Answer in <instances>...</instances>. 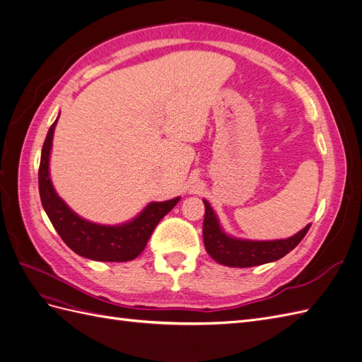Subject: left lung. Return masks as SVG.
Here are the masks:
<instances>
[{"instance_id":"left-lung-1","label":"left lung","mask_w":362,"mask_h":362,"mask_svg":"<svg viewBox=\"0 0 362 362\" xmlns=\"http://www.w3.org/2000/svg\"><path fill=\"white\" fill-rule=\"evenodd\" d=\"M205 217H204V245L213 259L218 264L228 267H254L266 264V262L276 261L286 257L290 250L300 243V240L308 233L311 226L306 225L302 231L286 240H272V242H252V240H240L226 235L217 217L206 201Z\"/></svg>"}]
</instances>
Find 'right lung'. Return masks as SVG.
Masks as SVG:
<instances>
[{
  "label": "right lung",
  "instance_id": "1",
  "mask_svg": "<svg viewBox=\"0 0 362 362\" xmlns=\"http://www.w3.org/2000/svg\"><path fill=\"white\" fill-rule=\"evenodd\" d=\"M57 119L49 127L47 139L43 141L39 166L40 201L52 226L56 228L63 242L80 257L110 262L134 259L146 247L158 222L178 204L180 198L151 202L136 218L124 225L107 226L84 221L59 198L49 178V154Z\"/></svg>",
  "mask_w": 362,
  "mask_h": 362
}]
</instances>
